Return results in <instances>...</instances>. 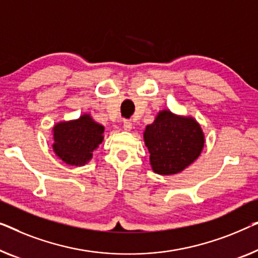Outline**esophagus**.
Listing matches in <instances>:
<instances>
[{
    "label": "esophagus",
    "mask_w": 258,
    "mask_h": 258,
    "mask_svg": "<svg viewBox=\"0 0 258 258\" xmlns=\"http://www.w3.org/2000/svg\"><path fill=\"white\" fill-rule=\"evenodd\" d=\"M123 129H124L125 132H130V130L133 129V123L128 120H125L123 122Z\"/></svg>",
    "instance_id": "esophagus-1"
}]
</instances>
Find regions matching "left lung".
<instances>
[{"mask_svg": "<svg viewBox=\"0 0 258 258\" xmlns=\"http://www.w3.org/2000/svg\"><path fill=\"white\" fill-rule=\"evenodd\" d=\"M154 172L171 175L181 172L200 156L205 135L191 116H180L160 110L143 134Z\"/></svg>", "mask_w": 258, "mask_h": 258, "instance_id": "8db88e82", "label": "left lung"}]
</instances>
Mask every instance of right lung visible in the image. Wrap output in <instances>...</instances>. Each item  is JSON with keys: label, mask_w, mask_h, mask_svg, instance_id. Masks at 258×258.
Instances as JSON below:
<instances>
[{"label": "right lung", "mask_w": 258, "mask_h": 258, "mask_svg": "<svg viewBox=\"0 0 258 258\" xmlns=\"http://www.w3.org/2000/svg\"><path fill=\"white\" fill-rule=\"evenodd\" d=\"M52 132L54 154L69 165L83 166L102 143L104 128L93 120L91 114H83L77 120L57 123Z\"/></svg>", "instance_id": "obj_1"}]
</instances>
